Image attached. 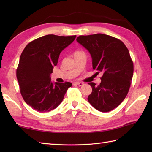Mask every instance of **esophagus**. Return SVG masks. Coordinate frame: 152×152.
Masks as SVG:
<instances>
[{
	"instance_id": "esophagus-1",
	"label": "esophagus",
	"mask_w": 152,
	"mask_h": 152,
	"mask_svg": "<svg viewBox=\"0 0 152 152\" xmlns=\"http://www.w3.org/2000/svg\"><path fill=\"white\" fill-rule=\"evenodd\" d=\"M76 84H77V85L79 86H83V84H84V83H82V82H76Z\"/></svg>"
}]
</instances>
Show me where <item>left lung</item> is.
<instances>
[{
  "instance_id": "1",
  "label": "left lung",
  "mask_w": 152,
  "mask_h": 152,
  "mask_svg": "<svg viewBox=\"0 0 152 152\" xmlns=\"http://www.w3.org/2000/svg\"><path fill=\"white\" fill-rule=\"evenodd\" d=\"M76 40L91 54L93 70L103 73L100 85L88 83L92 88L89 102L100 112L112 110L126 97L133 78L128 49L120 40L101 33L79 36Z\"/></svg>"
}]
</instances>
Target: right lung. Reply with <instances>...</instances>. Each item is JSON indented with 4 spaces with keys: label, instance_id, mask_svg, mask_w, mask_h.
<instances>
[{
    "label": "right lung",
    "instance_id": "obj_1",
    "mask_svg": "<svg viewBox=\"0 0 152 152\" xmlns=\"http://www.w3.org/2000/svg\"><path fill=\"white\" fill-rule=\"evenodd\" d=\"M76 36L48 34L28 43L21 54L16 71L20 92L25 102L40 112L57 108L72 83L51 82L50 74L59 55Z\"/></svg>",
    "mask_w": 152,
    "mask_h": 152
}]
</instances>
